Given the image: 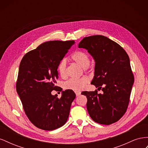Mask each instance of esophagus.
<instances>
[{
    "label": "esophagus",
    "mask_w": 148,
    "mask_h": 148,
    "mask_svg": "<svg viewBox=\"0 0 148 148\" xmlns=\"http://www.w3.org/2000/svg\"><path fill=\"white\" fill-rule=\"evenodd\" d=\"M75 92L76 95H77V96H79V95H81V92H80V91H75Z\"/></svg>",
    "instance_id": "34e87169"
}]
</instances>
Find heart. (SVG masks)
<instances>
[{
    "mask_svg": "<svg viewBox=\"0 0 148 148\" xmlns=\"http://www.w3.org/2000/svg\"><path fill=\"white\" fill-rule=\"evenodd\" d=\"M71 59L84 69H88L90 64V59L88 53L81 51L74 52L71 56ZM66 66L67 62L65 59L61 60L58 65V72L62 77H65L66 75ZM88 82L89 79L87 77L71 78L65 83V87L74 91H81L86 87Z\"/></svg>",
    "mask_w": 148,
    "mask_h": 148,
    "instance_id": "1",
    "label": "heart"
}]
</instances>
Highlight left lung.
<instances>
[{"label": "left lung", "mask_w": 148, "mask_h": 148, "mask_svg": "<svg viewBox=\"0 0 148 148\" xmlns=\"http://www.w3.org/2000/svg\"><path fill=\"white\" fill-rule=\"evenodd\" d=\"M78 47L86 49L95 60L91 84L103 91L82 92L86 96L89 115L100 124L117 122L127 109L134 83L128 54L117 42L102 35L84 38Z\"/></svg>", "instance_id": "1"}]
</instances>
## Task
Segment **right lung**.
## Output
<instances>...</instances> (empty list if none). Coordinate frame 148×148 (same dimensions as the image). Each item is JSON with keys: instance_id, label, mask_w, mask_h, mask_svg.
Masks as SVG:
<instances>
[{"instance_id": "1", "label": "right lung", "mask_w": 148, "mask_h": 148, "mask_svg": "<svg viewBox=\"0 0 148 148\" xmlns=\"http://www.w3.org/2000/svg\"><path fill=\"white\" fill-rule=\"evenodd\" d=\"M74 41H51L28 52L22 59L16 84L26 115L36 127L44 130L61 127L68 120L76 95L71 89L52 95L57 89V66Z\"/></svg>"}]
</instances>
